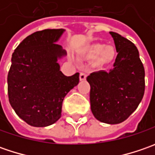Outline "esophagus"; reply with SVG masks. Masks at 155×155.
Masks as SVG:
<instances>
[{"label":"esophagus","mask_w":155,"mask_h":155,"mask_svg":"<svg viewBox=\"0 0 155 155\" xmlns=\"http://www.w3.org/2000/svg\"><path fill=\"white\" fill-rule=\"evenodd\" d=\"M86 77L87 75L85 73H84V72H81L80 75H79V78H80L81 81H84L86 79Z\"/></svg>","instance_id":"esophagus-1"}]
</instances>
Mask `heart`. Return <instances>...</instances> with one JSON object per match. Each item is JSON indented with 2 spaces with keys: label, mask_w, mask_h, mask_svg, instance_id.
Instances as JSON below:
<instances>
[{
  "label": "heart",
  "mask_w": 155,
  "mask_h": 155,
  "mask_svg": "<svg viewBox=\"0 0 155 155\" xmlns=\"http://www.w3.org/2000/svg\"><path fill=\"white\" fill-rule=\"evenodd\" d=\"M86 55L90 58L97 56V62L98 64H108L116 58V51L112 45L95 43L87 48Z\"/></svg>",
  "instance_id": "b5f03b06"
}]
</instances>
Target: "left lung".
Instances as JSON below:
<instances>
[{"mask_svg":"<svg viewBox=\"0 0 155 155\" xmlns=\"http://www.w3.org/2000/svg\"><path fill=\"white\" fill-rule=\"evenodd\" d=\"M118 52L110 71H99L87 77L94 116L100 122L117 124L125 121L142 100L145 71L136 46L128 39L110 32Z\"/></svg>","mask_w":155,"mask_h":155,"instance_id":"8db88e82","label":"left lung"}]
</instances>
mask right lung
Returning <instances> with one entry per match:
<instances>
[{"label":"right lung","instance_id":"obj_1","mask_svg":"<svg viewBox=\"0 0 155 155\" xmlns=\"http://www.w3.org/2000/svg\"><path fill=\"white\" fill-rule=\"evenodd\" d=\"M64 29H45L27 36L17 46L8 75L9 103L33 127H46L61 116L63 100L79 82V73L66 77L58 59L66 51L56 42Z\"/></svg>","mask_w":155,"mask_h":155}]
</instances>
